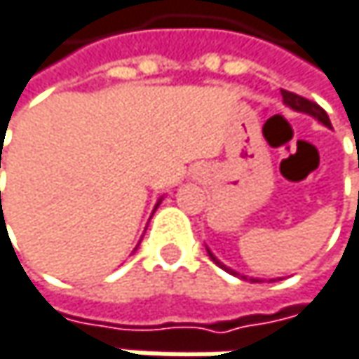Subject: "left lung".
I'll list each match as a JSON object with an SVG mask.
<instances>
[{
  "mask_svg": "<svg viewBox=\"0 0 359 359\" xmlns=\"http://www.w3.org/2000/svg\"><path fill=\"white\" fill-rule=\"evenodd\" d=\"M281 95H283V103L293 109V111L297 113H306V115H312L314 119H318L323 126H327V128H331V119H329V115L327 111L320 107V105H316V103H312V101H308V99H304V97H299V95H295V93H290V90H281ZM206 252H208V256H210V260L217 264V266H221L223 271H227V273H231V275H236V277H240V279H244V281H252V283H260L262 279H254V277H246V275H240L238 271H233V269H229V266H225L212 252H210V248L206 246Z\"/></svg>",
  "mask_w": 359,
  "mask_h": 359,
  "instance_id": "8db88e82",
  "label": "left lung"
}]
</instances>
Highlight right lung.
Masks as SVG:
<instances>
[{
    "mask_svg": "<svg viewBox=\"0 0 359 359\" xmlns=\"http://www.w3.org/2000/svg\"><path fill=\"white\" fill-rule=\"evenodd\" d=\"M0 163H1V157H0ZM0 167H1V165H0ZM161 201H163V196H161V198H158V201H157V204H155V210H157V206H158V204H161Z\"/></svg>",
    "mask_w": 359,
    "mask_h": 359,
    "instance_id": "right-lung-1",
    "label": "right lung"
}]
</instances>
